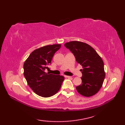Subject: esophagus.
I'll return each instance as SVG.
<instances>
[{
	"label": "esophagus",
	"mask_w": 125,
	"mask_h": 125,
	"mask_svg": "<svg viewBox=\"0 0 125 125\" xmlns=\"http://www.w3.org/2000/svg\"><path fill=\"white\" fill-rule=\"evenodd\" d=\"M64 77L65 78H71V76H66V75H64Z\"/></svg>",
	"instance_id": "obj_1"
}]
</instances>
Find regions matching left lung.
Here are the masks:
<instances>
[{
  "label": "left lung",
  "mask_w": 125,
  "mask_h": 125,
  "mask_svg": "<svg viewBox=\"0 0 125 125\" xmlns=\"http://www.w3.org/2000/svg\"><path fill=\"white\" fill-rule=\"evenodd\" d=\"M75 56L77 62L83 67L81 69L82 84L76 87L79 94L91 97L102 87L105 77L103 61L90 45L80 41H71L64 44Z\"/></svg>",
  "instance_id": "8db88e82"
}]
</instances>
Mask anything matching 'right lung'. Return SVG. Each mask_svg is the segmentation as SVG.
Listing matches in <instances>:
<instances>
[{
  "instance_id": "right-lung-1",
  "label": "right lung",
  "mask_w": 125,
  "mask_h": 125,
  "mask_svg": "<svg viewBox=\"0 0 125 125\" xmlns=\"http://www.w3.org/2000/svg\"><path fill=\"white\" fill-rule=\"evenodd\" d=\"M61 47L60 44L48 45L31 52L23 64L24 76L31 90L40 96L49 97L59 91L64 77L45 73V69L55 53Z\"/></svg>"
}]
</instances>
